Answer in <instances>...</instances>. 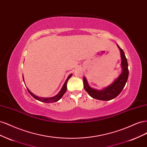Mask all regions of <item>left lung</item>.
Returning <instances> with one entry per match:
<instances>
[{
    "instance_id": "8db88e82",
    "label": "left lung",
    "mask_w": 147,
    "mask_h": 147,
    "mask_svg": "<svg viewBox=\"0 0 147 147\" xmlns=\"http://www.w3.org/2000/svg\"><path fill=\"white\" fill-rule=\"evenodd\" d=\"M118 47L119 48L120 51H121L123 72L112 84L105 88L103 90L98 91L94 90L89 86L86 78L84 77H83V86L84 90L92 98L101 100H112L121 93L123 89L125 86L129 76L128 64L123 50L118 45Z\"/></svg>"
}]
</instances>
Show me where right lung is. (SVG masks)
Returning <instances> with one entry per match:
<instances>
[{"label": "right lung", "mask_w": 147, "mask_h": 147, "mask_svg": "<svg viewBox=\"0 0 147 147\" xmlns=\"http://www.w3.org/2000/svg\"><path fill=\"white\" fill-rule=\"evenodd\" d=\"M72 74H70L69 75V77H67V80H65L64 85L63 86V88H62L61 90L59 91V92L57 94L56 96L53 97H50V98H42V97H37L36 96H35L34 94H33L32 92H31L28 89V92L30 93V94L34 98H35V99H37L40 102H45V103H53V102H57L62 97H63V96L64 95V93L65 92L66 90H67V83L69 79L72 77Z\"/></svg>", "instance_id": "right-lung-1"}]
</instances>
